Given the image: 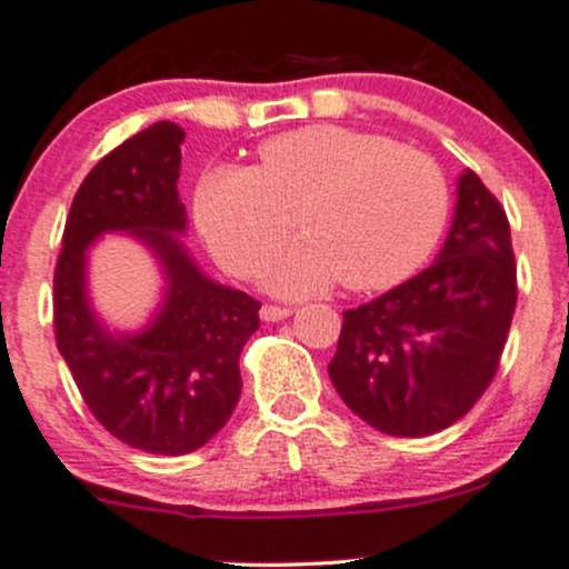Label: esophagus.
Here are the masks:
<instances>
[{"label": "esophagus", "instance_id": "34e87169", "mask_svg": "<svg viewBox=\"0 0 569 569\" xmlns=\"http://www.w3.org/2000/svg\"><path fill=\"white\" fill-rule=\"evenodd\" d=\"M291 317V308L286 306H272V302H267V306H261V319L263 321H280Z\"/></svg>", "mask_w": 569, "mask_h": 569}]
</instances>
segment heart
<instances>
[{
  "mask_svg": "<svg viewBox=\"0 0 569 569\" xmlns=\"http://www.w3.org/2000/svg\"><path fill=\"white\" fill-rule=\"evenodd\" d=\"M449 209V183L429 153L332 123L269 137L258 168L214 164L194 189L200 231L237 274L278 248L300 211L306 237L261 267L263 283L286 297L338 280L352 291L401 283L438 248Z\"/></svg>",
  "mask_w": 569,
  "mask_h": 569,
  "instance_id": "b5f03b06",
  "label": "heart"
}]
</instances>
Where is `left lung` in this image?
I'll list each match as a JSON object with an SVG mask.
<instances>
[{
  "label": "left lung",
  "instance_id": "left-lung-1",
  "mask_svg": "<svg viewBox=\"0 0 569 569\" xmlns=\"http://www.w3.org/2000/svg\"><path fill=\"white\" fill-rule=\"evenodd\" d=\"M518 306L503 206L468 170L438 261L343 311L330 380L355 416L396 438L460 421L490 388Z\"/></svg>",
  "mask_w": 569,
  "mask_h": 569
}]
</instances>
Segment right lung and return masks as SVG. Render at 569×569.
<instances>
[{
    "instance_id": "1",
    "label": "right lung",
    "mask_w": 569,
    "mask_h": 569,
    "mask_svg": "<svg viewBox=\"0 0 569 569\" xmlns=\"http://www.w3.org/2000/svg\"><path fill=\"white\" fill-rule=\"evenodd\" d=\"M183 129L159 120L109 151L73 194L54 267V338L96 421L131 449L189 455L209 443L242 393L239 355L261 302L206 278L173 233ZM129 230L160 256L169 291L137 337H112L83 295V258L96 236Z\"/></svg>"
}]
</instances>
